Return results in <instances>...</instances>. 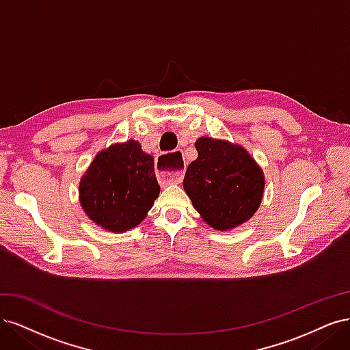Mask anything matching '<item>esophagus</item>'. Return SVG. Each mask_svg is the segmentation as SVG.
I'll list each match as a JSON object with an SVG mask.
<instances>
[{
  "label": "esophagus",
  "instance_id": "esophagus-1",
  "mask_svg": "<svg viewBox=\"0 0 350 350\" xmlns=\"http://www.w3.org/2000/svg\"><path fill=\"white\" fill-rule=\"evenodd\" d=\"M181 153L174 154H161L157 157V176L162 183H181L184 178L183 167H174L172 159L178 157Z\"/></svg>",
  "mask_w": 350,
  "mask_h": 350
}]
</instances>
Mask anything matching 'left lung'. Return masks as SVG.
I'll use <instances>...</instances> for the list:
<instances>
[{"label":"left lung","mask_w":350,"mask_h":350,"mask_svg":"<svg viewBox=\"0 0 350 350\" xmlns=\"http://www.w3.org/2000/svg\"><path fill=\"white\" fill-rule=\"evenodd\" d=\"M198 157L187 167L184 189L207 224L217 230L242 225L256 213L264 176L241 146L201 137Z\"/></svg>","instance_id":"obj_1"}]
</instances>
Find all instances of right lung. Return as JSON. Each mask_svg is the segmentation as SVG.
<instances>
[{
    "label": "right lung",
    "mask_w": 350,
    "mask_h": 350,
    "mask_svg": "<svg viewBox=\"0 0 350 350\" xmlns=\"http://www.w3.org/2000/svg\"><path fill=\"white\" fill-rule=\"evenodd\" d=\"M159 193L153 157L134 140L100 152L80 183V203L86 215L111 232L139 225Z\"/></svg>",
    "instance_id": "add662e5"
}]
</instances>
